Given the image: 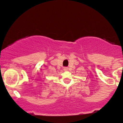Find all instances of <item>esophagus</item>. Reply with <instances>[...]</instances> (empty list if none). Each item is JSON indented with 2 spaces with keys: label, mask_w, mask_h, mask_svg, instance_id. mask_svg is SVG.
Segmentation results:
<instances>
[{
  "label": "esophagus",
  "mask_w": 123,
  "mask_h": 123,
  "mask_svg": "<svg viewBox=\"0 0 123 123\" xmlns=\"http://www.w3.org/2000/svg\"><path fill=\"white\" fill-rule=\"evenodd\" d=\"M68 70V67H64V68H63V70H64V71H67Z\"/></svg>",
  "instance_id": "34e87169"
}]
</instances>
